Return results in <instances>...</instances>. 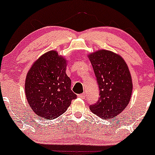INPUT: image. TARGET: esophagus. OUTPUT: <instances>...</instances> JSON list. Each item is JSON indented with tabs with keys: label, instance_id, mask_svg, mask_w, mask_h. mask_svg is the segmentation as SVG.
I'll return each instance as SVG.
<instances>
[{
	"label": "esophagus",
	"instance_id": "obj_1",
	"mask_svg": "<svg viewBox=\"0 0 155 155\" xmlns=\"http://www.w3.org/2000/svg\"><path fill=\"white\" fill-rule=\"evenodd\" d=\"M78 96L79 97V98L84 99V98H85V97H86V95H85V93H82V94H78Z\"/></svg>",
	"mask_w": 155,
	"mask_h": 155
}]
</instances>
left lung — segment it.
Masks as SVG:
<instances>
[{
  "mask_svg": "<svg viewBox=\"0 0 155 155\" xmlns=\"http://www.w3.org/2000/svg\"><path fill=\"white\" fill-rule=\"evenodd\" d=\"M88 57L100 96L95 104L90 106V110L106 119L115 117L129 104L132 93V81L127 64L118 54L105 49Z\"/></svg>",
  "mask_w": 155,
  "mask_h": 155,
  "instance_id": "left-lung-1",
  "label": "left lung"
}]
</instances>
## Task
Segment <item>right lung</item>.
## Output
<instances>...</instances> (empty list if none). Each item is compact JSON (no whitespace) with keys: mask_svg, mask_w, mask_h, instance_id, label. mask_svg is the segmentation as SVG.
I'll list each match as a JSON object with an SVG mask.
<instances>
[{"mask_svg":"<svg viewBox=\"0 0 155 155\" xmlns=\"http://www.w3.org/2000/svg\"><path fill=\"white\" fill-rule=\"evenodd\" d=\"M66 60L56 51L44 54L26 75L25 93L28 104L40 117L53 119L66 111L77 98L66 74Z\"/></svg>","mask_w":155,"mask_h":155,"instance_id":"right-lung-1","label":"right lung"}]
</instances>
